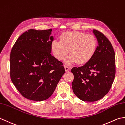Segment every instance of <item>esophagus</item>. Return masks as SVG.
<instances>
[{
  "instance_id": "34e87169",
  "label": "esophagus",
  "mask_w": 125,
  "mask_h": 125,
  "mask_svg": "<svg viewBox=\"0 0 125 125\" xmlns=\"http://www.w3.org/2000/svg\"><path fill=\"white\" fill-rule=\"evenodd\" d=\"M64 68H65V70L66 71H68L69 70V67H67V66H64Z\"/></svg>"
}]
</instances>
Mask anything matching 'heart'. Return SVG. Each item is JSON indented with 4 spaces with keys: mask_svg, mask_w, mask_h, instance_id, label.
I'll list each match as a JSON object with an SVG mask.
<instances>
[{
    "mask_svg": "<svg viewBox=\"0 0 125 125\" xmlns=\"http://www.w3.org/2000/svg\"><path fill=\"white\" fill-rule=\"evenodd\" d=\"M59 38L60 41H52V52L59 61H62L69 52L70 55L65 60V64L68 65L86 64L96 52L97 41L92 35L79 31H67L61 34Z\"/></svg>",
    "mask_w": 125,
    "mask_h": 125,
    "instance_id": "heart-1",
    "label": "heart"
}]
</instances>
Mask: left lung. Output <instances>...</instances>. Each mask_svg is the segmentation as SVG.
Segmentation results:
<instances>
[{
	"label": "left lung",
	"instance_id": "8db88e82",
	"mask_svg": "<svg viewBox=\"0 0 125 125\" xmlns=\"http://www.w3.org/2000/svg\"><path fill=\"white\" fill-rule=\"evenodd\" d=\"M98 40L94 56L84 65L74 67L72 88L74 94L85 102H95L110 91L115 75V56L110 41L99 31L93 30Z\"/></svg>",
	"mask_w": 125,
	"mask_h": 125
}]
</instances>
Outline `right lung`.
<instances>
[{
    "label": "right lung",
    "mask_w": 125,
    "mask_h": 125,
    "mask_svg": "<svg viewBox=\"0 0 125 125\" xmlns=\"http://www.w3.org/2000/svg\"><path fill=\"white\" fill-rule=\"evenodd\" d=\"M52 31L30 29L19 37L11 50L10 79L28 99H47L65 73L63 63L50 54Z\"/></svg>",
    "instance_id": "right-lung-1"
}]
</instances>
